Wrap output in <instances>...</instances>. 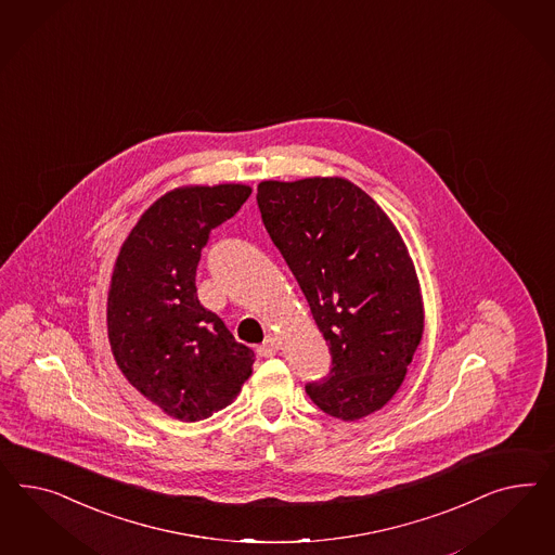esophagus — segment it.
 Here are the masks:
<instances>
[{
  "instance_id": "obj_1",
  "label": "esophagus",
  "mask_w": 555,
  "mask_h": 555,
  "mask_svg": "<svg viewBox=\"0 0 555 555\" xmlns=\"http://www.w3.org/2000/svg\"><path fill=\"white\" fill-rule=\"evenodd\" d=\"M279 348H281L279 337L269 336L258 346L256 352L260 353V356H264V358H270V356H274V353L279 352Z\"/></svg>"
}]
</instances>
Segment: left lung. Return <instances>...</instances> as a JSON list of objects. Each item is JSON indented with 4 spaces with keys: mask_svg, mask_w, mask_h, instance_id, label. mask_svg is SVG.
<instances>
[{
    "mask_svg": "<svg viewBox=\"0 0 555 555\" xmlns=\"http://www.w3.org/2000/svg\"><path fill=\"white\" fill-rule=\"evenodd\" d=\"M256 202L332 353L330 374L307 395L336 420L383 409L423 336L420 281L399 230L341 177L262 181Z\"/></svg>",
    "mask_w": 555,
    "mask_h": 555,
    "instance_id": "left-lung-1",
    "label": "left lung"
}]
</instances>
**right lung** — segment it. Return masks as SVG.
Here are the masks:
<instances>
[{"label": "right lung", "instance_id": "add662e5", "mask_svg": "<svg viewBox=\"0 0 555 555\" xmlns=\"http://www.w3.org/2000/svg\"><path fill=\"white\" fill-rule=\"evenodd\" d=\"M250 193L235 183L172 189L119 248L107 293L112 352L130 385L175 420L211 417L253 374V350L203 307L195 286L211 230Z\"/></svg>", "mask_w": 555, "mask_h": 555}]
</instances>
